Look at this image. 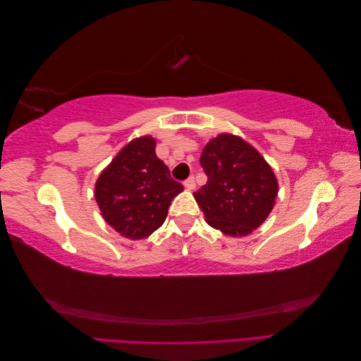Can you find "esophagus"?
I'll return each mask as SVG.
<instances>
[{
	"label": "esophagus",
	"mask_w": 361,
	"mask_h": 361,
	"mask_svg": "<svg viewBox=\"0 0 361 361\" xmlns=\"http://www.w3.org/2000/svg\"><path fill=\"white\" fill-rule=\"evenodd\" d=\"M183 185H185V188H187L188 191H192V190L195 188V180H194V178L191 176V178H188L187 180L183 182Z\"/></svg>",
	"instance_id": "1"
}]
</instances>
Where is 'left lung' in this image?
Instances as JSON below:
<instances>
[{"instance_id": "8db88e82", "label": "left lung", "mask_w": 361, "mask_h": 361, "mask_svg": "<svg viewBox=\"0 0 361 361\" xmlns=\"http://www.w3.org/2000/svg\"><path fill=\"white\" fill-rule=\"evenodd\" d=\"M206 185L194 192L206 223L227 236H247L276 204L279 182L259 152L241 137L220 134L203 147Z\"/></svg>"}]
</instances>
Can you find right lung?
Masks as SVG:
<instances>
[{"instance_id":"obj_1","label":"right lung","mask_w":361,"mask_h":361,"mask_svg":"<svg viewBox=\"0 0 361 361\" xmlns=\"http://www.w3.org/2000/svg\"><path fill=\"white\" fill-rule=\"evenodd\" d=\"M152 135L134 138L101 171L94 199L108 226L129 239H145L166 221L183 187L155 154Z\"/></svg>"}]
</instances>
